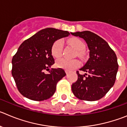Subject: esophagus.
I'll use <instances>...</instances> for the list:
<instances>
[{"label": "esophagus", "mask_w": 127, "mask_h": 127, "mask_svg": "<svg viewBox=\"0 0 127 127\" xmlns=\"http://www.w3.org/2000/svg\"><path fill=\"white\" fill-rule=\"evenodd\" d=\"M65 73H66V74H68V70H65Z\"/></svg>", "instance_id": "1"}]
</instances>
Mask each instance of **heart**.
Returning a JSON list of instances; mask_svg holds the SVG:
<instances>
[{"label":"heart","instance_id":"1","mask_svg":"<svg viewBox=\"0 0 127 127\" xmlns=\"http://www.w3.org/2000/svg\"><path fill=\"white\" fill-rule=\"evenodd\" d=\"M69 43L76 50L77 52V55L80 57L82 56V51L85 48V45L82 41L79 38H72L68 41ZM63 46H64V42L62 39H59L56 41L53 44L52 47V53L53 56L55 58H59L62 55L63 50ZM56 64L59 67L65 68L68 70H70L74 68H77L80 65L79 60L76 59L70 60V59H60L57 60Z\"/></svg>","mask_w":127,"mask_h":127}]
</instances>
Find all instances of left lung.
<instances>
[{
	"label": "left lung",
	"mask_w": 127,
	"mask_h": 127,
	"mask_svg": "<svg viewBox=\"0 0 127 127\" xmlns=\"http://www.w3.org/2000/svg\"><path fill=\"white\" fill-rule=\"evenodd\" d=\"M83 38L89 50V58L78 74L77 81L72 85L75 97L85 101H97L105 96L113 86L118 65L117 55L105 40L89 31L70 32Z\"/></svg>",
	"instance_id": "left-lung-1"
}]
</instances>
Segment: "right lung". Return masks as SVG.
I'll list each match as a JSON object with an SVG mask.
<instances>
[{"instance_id":"obj_1","label":"right lung","mask_w":127,"mask_h":127,"mask_svg":"<svg viewBox=\"0 0 127 127\" xmlns=\"http://www.w3.org/2000/svg\"><path fill=\"white\" fill-rule=\"evenodd\" d=\"M70 34L67 31L48 28L40 30L20 45L12 58V75L19 91L34 101H43L54 95L57 82L66 75L62 68L45 70L55 64L53 44Z\"/></svg>"}]
</instances>
